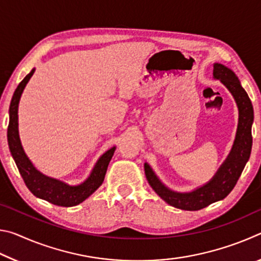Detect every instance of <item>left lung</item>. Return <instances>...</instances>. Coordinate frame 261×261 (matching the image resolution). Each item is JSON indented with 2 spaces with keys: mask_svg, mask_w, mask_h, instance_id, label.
<instances>
[{
  "mask_svg": "<svg viewBox=\"0 0 261 261\" xmlns=\"http://www.w3.org/2000/svg\"><path fill=\"white\" fill-rule=\"evenodd\" d=\"M213 77L226 86L232 94L238 107V126L232 148L224 162L210 182L191 192H176L168 189L145 163V175L148 184L167 204L184 211H198L226 198L235 187L243 169L249 161L252 148L251 127L253 123V107L249 95L242 87L238 77L223 64L214 63Z\"/></svg>",
  "mask_w": 261,
  "mask_h": 261,
  "instance_id": "1",
  "label": "left lung"
}]
</instances>
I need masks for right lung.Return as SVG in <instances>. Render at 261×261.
I'll list each match as a JSON object with an SVG mask.
<instances>
[{
    "label": "right lung",
    "mask_w": 261,
    "mask_h": 261,
    "mask_svg": "<svg viewBox=\"0 0 261 261\" xmlns=\"http://www.w3.org/2000/svg\"><path fill=\"white\" fill-rule=\"evenodd\" d=\"M35 69H32L28 76L17 86L14 95H12L10 108H9V126H8V143L11 155L18 168L26 187L35 197L46 200L51 204L63 207H71L81 204L93 193L105 179L106 171L110 160L114 155L116 147H112L103 153L96 161L93 170L79 185H69L60 179L48 177L43 175L30 161L26 155L23 146H21L18 134V103L21 93H23L26 84L33 76Z\"/></svg>",
    "instance_id": "right-lung-1"
}]
</instances>
